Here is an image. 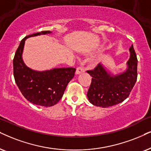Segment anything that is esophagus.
Wrapping results in <instances>:
<instances>
[{
	"mask_svg": "<svg viewBox=\"0 0 151 151\" xmlns=\"http://www.w3.org/2000/svg\"><path fill=\"white\" fill-rule=\"evenodd\" d=\"M85 72V70L83 68H81V67H78V68H77V70H76V74H79L83 73V72Z\"/></svg>",
	"mask_w": 151,
	"mask_h": 151,
	"instance_id": "esophagus-1",
	"label": "esophagus"
}]
</instances>
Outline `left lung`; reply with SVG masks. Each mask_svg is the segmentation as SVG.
<instances>
[{
	"label": "left lung",
	"instance_id": "obj_1",
	"mask_svg": "<svg viewBox=\"0 0 151 151\" xmlns=\"http://www.w3.org/2000/svg\"><path fill=\"white\" fill-rule=\"evenodd\" d=\"M129 51L127 69L122 73L114 75L101 63L94 70L87 71L93 77L87 96L93 105L109 107L123 102L130 94L137 79V58L132 45Z\"/></svg>",
	"mask_w": 151,
	"mask_h": 151
}]
</instances>
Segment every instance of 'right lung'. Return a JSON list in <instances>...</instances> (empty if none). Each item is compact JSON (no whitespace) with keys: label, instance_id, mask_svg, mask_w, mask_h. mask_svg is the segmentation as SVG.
Returning a JSON list of instances; mask_svg holds the SVG:
<instances>
[{"label":"right lung","instance_id":"1","mask_svg":"<svg viewBox=\"0 0 151 151\" xmlns=\"http://www.w3.org/2000/svg\"><path fill=\"white\" fill-rule=\"evenodd\" d=\"M51 33L42 31L24 37L21 41L13 60L14 80L21 93L29 102L46 107L53 106L60 100L76 71L73 68H61L40 72L30 69L25 65L22 53L26 40Z\"/></svg>","mask_w":151,"mask_h":151}]
</instances>
